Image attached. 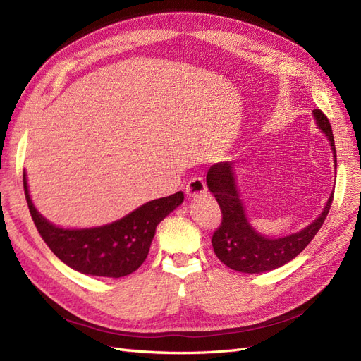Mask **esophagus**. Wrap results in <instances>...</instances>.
Returning <instances> with one entry per match:
<instances>
[{"label": "esophagus", "instance_id": "34e87169", "mask_svg": "<svg viewBox=\"0 0 361 361\" xmlns=\"http://www.w3.org/2000/svg\"><path fill=\"white\" fill-rule=\"evenodd\" d=\"M187 195L188 197H197V195H202L206 192V183L202 178L195 176V178H191L190 182L187 183Z\"/></svg>", "mask_w": 361, "mask_h": 361}]
</instances>
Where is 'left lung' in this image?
<instances>
[{"label":"left lung","mask_w":361,"mask_h":361,"mask_svg":"<svg viewBox=\"0 0 361 361\" xmlns=\"http://www.w3.org/2000/svg\"><path fill=\"white\" fill-rule=\"evenodd\" d=\"M313 116L319 129L330 140L334 166H337L334 137L329 118L319 108L313 110ZM206 182L223 214L221 224L215 228L212 235L215 255L226 267L239 272H248V274H260V272L276 269L297 257L322 227L330 212L334 195V192L330 195L322 214H319L312 224L293 235L274 239L257 233L250 226L235 183L233 162L214 164L207 170Z\"/></svg>","instance_id":"left-lung-1"}]
</instances>
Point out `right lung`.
<instances>
[{"instance_id": "add662e5", "label": "right lung", "mask_w": 361, "mask_h": 361, "mask_svg": "<svg viewBox=\"0 0 361 361\" xmlns=\"http://www.w3.org/2000/svg\"><path fill=\"white\" fill-rule=\"evenodd\" d=\"M28 209L43 241L61 262L82 274L118 279L140 268L147 257L157 226L183 202V192L147 202L138 209L102 227L60 228L47 221L32 204L24 173Z\"/></svg>"}]
</instances>
